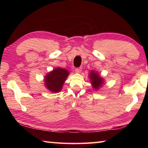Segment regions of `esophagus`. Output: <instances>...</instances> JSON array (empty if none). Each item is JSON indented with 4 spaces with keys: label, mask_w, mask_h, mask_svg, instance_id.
<instances>
[{
    "label": "esophagus",
    "mask_w": 148,
    "mask_h": 148,
    "mask_svg": "<svg viewBox=\"0 0 148 148\" xmlns=\"http://www.w3.org/2000/svg\"><path fill=\"white\" fill-rule=\"evenodd\" d=\"M82 67H77V68H76V69H75V71H76V72H80L82 71Z\"/></svg>",
    "instance_id": "34e87169"
}]
</instances>
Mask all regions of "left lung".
Here are the masks:
<instances>
[{
    "label": "left lung",
    "mask_w": 148,
    "mask_h": 148,
    "mask_svg": "<svg viewBox=\"0 0 148 148\" xmlns=\"http://www.w3.org/2000/svg\"><path fill=\"white\" fill-rule=\"evenodd\" d=\"M90 78L91 80V84L92 86L95 89H99L101 87L102 84H103V79L101 78V77L99 76L98 74H97L96 72L93 71L91 72L90 74Z\"/></svg>",
    "instance_id": "1"
}]
</instances>
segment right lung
Returning <instances> with one entry per match:
<instances>
[{
    "instance_id": "right-lung-1",
    "label": "right lung",
    "mask_w": 148,
    "mask_h": 148,
    "mask_svg": "<svg viewBox=\"0 0 148 148\" xmlns=\"http://www.w3.org/2000/svg\"><path fill=\"white\" fill-rule=\"evenodd\" d=\"M68 75L69 71L64 69H54L45 77V84L47 88L52 92H59Z\"/></svg>"
}]
</instances>
